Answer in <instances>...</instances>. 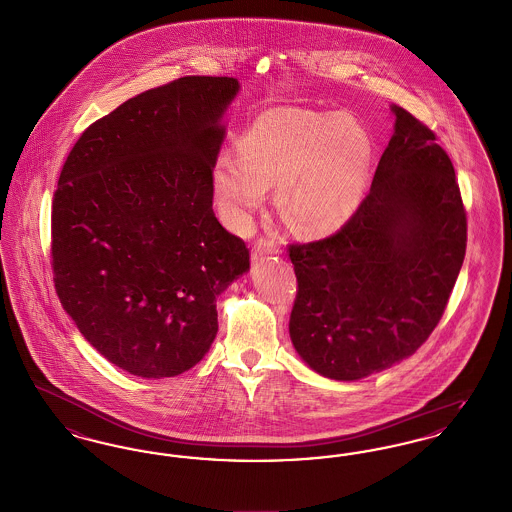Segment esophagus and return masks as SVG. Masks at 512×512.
I'll use <instances>...</instances> for the list:
<instances>
[{"instance_id": "34e87169", "label": "esophagus", "mask_w": 512, "mask_h": 512, "mask_svg": "<svg viewBox=\"0 0 512 512\" xmlns=\"http://www.w3.org/2000/svg\"><path fill=\"white\" fill-rule=\"evenodd\" d=\"M276 253H280V245L276 244L274 240H270V238H259L255 245H253V249H251L253 261H257V259L265 257V255H276Z\"/></svg>"}]
</instances>
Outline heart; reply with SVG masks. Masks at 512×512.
<instances>
[{
    "label": "heart",
    "instance_id": "1",
    "mask_svg": "<svg viewBox=\"0 0 512 512\" xmlns=\"http://www.w3.org/2000/svg\"><path fill=\"white\" fill-rule=\"evenodd\" d=\"M370 157V138L351 115L278 107L247 128L240 157L217 161L215 195L226 220L244 228L267 188H276L278 211L293 230L326 234L357 209Z\"/></svg>",
    "mask_w": 512,
    "mask_h": 512
}]
</instances>
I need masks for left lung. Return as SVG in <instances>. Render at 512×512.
<instances>
[{"instance_id":"obj_1","label":"left lung","mask_w":512,"mask_h":512,"mask_svg":"<svg viewBox=\"0 0 512 512\" xmlns=\"http://www.w3.org/2000/svg\"><path fill=\"white\" fill-rule=\"evenodd\" d=\"M391 111L395 132L359 209L336 234L288 245L297 278L293 347L341 382L386 370L430 338L466 251L449 155L407 109Z\"/></svg>"}]
</instances>
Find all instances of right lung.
I'll return each instance as SVG.
<instances>
[{"label": "right lung", "instance_id": "right-lung-1", "mask_svg": "<svg viewBox=\"0 0 512 512\" xmlns=\"http://www.w3.org/2000/svg\"><path fill=\"white\" fill-rule=\"evenodd\" d=\"M240 84L184 76L90 124L51 209L55 292L80 334L122 370L169 378L217 336V297L249 268L213 211L220 117Z\"/></svg>", "mask_w": 512, "mask_h": 512}]
</instances>
